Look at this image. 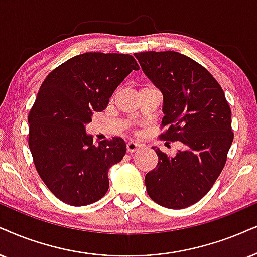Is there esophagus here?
<instances>
[{
	"mask_svg": "<svg viewBox=\"0 0 257 257\" xmlns=\"http://www.w3.org/2000/svg\"><path fill=\"white\" fill-rule=\"evenodd\" d=\"M141 147V145L138 144V142H134V141H129L128 144H126V152L128 153H134L140 149Z\"/></svg>",
	"mask_w": 257,
	"mask_h": 257,
	"instance_id": "esophagus-1",
	"label": "esophagus"
}]
</instances>
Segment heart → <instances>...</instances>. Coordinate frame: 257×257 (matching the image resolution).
I'll return each instance as SVG.
<instances>
[{
  "instance_id": "b5f03b06",
  "label": "heart",
  "mask_w": 257,
  "mask_h": 257,
  "mask_svg": "<svg viewBox=\"0 0 257 257\" xmlns=\"http://www.w3.org/2000/svg\"><path fill=\"white\" fill-rule=\"evenodd\" d=\"M148 86H151V85H145L144 87H148Z\"/></svg>"
}]
</instances>
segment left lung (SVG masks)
<instances>
[{"label":"left lung","instance_id":"8db88e82","mask_svg":"<svg viewBox=\"0 0 257 257\" xmlns=\"http://www.w3.org/2000/svg\"><path fill=\"white\" fill-rule=\"evenodd\" d=\"M141 69L164 95L159 139L180 141L174 157L153 148L158 165L146 174L148 196L167 209H185L211 190L231 147V110L215 77L174 51L134 53Z\"/></svg>","mask_w":257,"mask_h":257}]
</instances>
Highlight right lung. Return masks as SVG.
Returning a JSON list of instances; mask_svg holds the SVG:
<instances>
[{"instance_id": "right-lung-1", "label": "right lung", "mask_w": 257, "mask_h": 257, "mask_svg": "<svg viewBox=\"0 0 257 257\" xmlns=\"http://www.w3.org/2000/svg\"><path fill=\"white\" fill-rule=\"evenodd\" d=\"M129 54L87 52L48 73L28 115V146L39 175L58 199L84 206L104 197L108 171L125 154L121 138L93 145L85 125L133 70Z\"/></svg>"}]
</instances>
